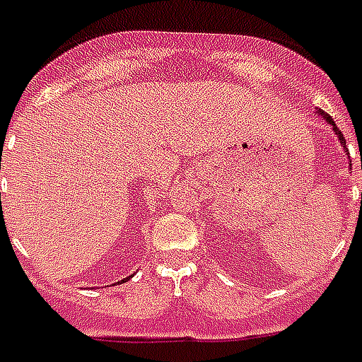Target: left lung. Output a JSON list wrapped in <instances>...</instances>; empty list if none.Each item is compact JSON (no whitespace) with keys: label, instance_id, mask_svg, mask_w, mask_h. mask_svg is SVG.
Returning <instances> with one entry per match:
<instances>
[{"label":"left lung","instance_id":"left-lung-1","mask_svg":"<svg viewBox=\"0 0 362 362\" xmlns=\"http://www.w3.org/2000/svg\"><path fill=\"white\" fill-rule=\"evenodd\" d=\"M318 115H320V117H322V119L326 120V122H328V124H332V128H334V132H336V136H338V138H339V144H341V146H344V149H347V147H345L344 134L339 132V128L336 127V124H334V120H332V117H328V115L324 113V111H318ZM361 163H362V157H361ZM361 168H362V165H361ZM361 203H362V197H361Z\"/></svg>","mask_w":362,"mask_h":362}]
</instances>
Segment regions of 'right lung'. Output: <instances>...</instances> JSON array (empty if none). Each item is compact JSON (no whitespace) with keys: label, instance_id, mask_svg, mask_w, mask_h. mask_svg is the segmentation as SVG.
Returning <instances> with one entry per match:
<instances>
[{"label":"right lung","instance_id":"right-lung-1","mask_svg":"<svg viewBox=\"0 0 362 362\" xmlns=\"http://www.w3.org/2000/svg\"><path fill=\"white\" fill-rule=\"evenodd\" d=\"M128 278H130V276H128ZM128 278H124V280H128ZM124 280H122V282H124Z\"/></svg>","mask_w":362,"mask_h":362}]
</instances>
